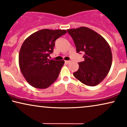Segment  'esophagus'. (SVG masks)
Here are the masks:
<instances>
[{
    "instance_id": "esophagus-1",
    "label": "esophagus",
    "mask_w": 127,
    "mask_h": 127,
    "mask_svg": "<svg viewBox=\"0 0 127 127\" xmlns=\"http://www.w3.org/2000/svg\"><path fill=\"white\" fill-rule=\"evenodd\" d=\"M65 63L66 64H69L70 62V61H65Z\"/></svg>"
}]
</instances>
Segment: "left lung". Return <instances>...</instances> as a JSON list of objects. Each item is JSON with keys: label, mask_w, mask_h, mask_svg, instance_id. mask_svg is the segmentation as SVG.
Listing matches in <instances>:
<instances>
[{"label": "left lung", "mask_w": 127, "mask_h": 127, "mask_svg": "<svg viewBox=\"0 0 127 127\" xmlns=\"http://www.w3.org/2000/svg\"><path fill=\"white\" fill-rule=\"evenodd\" d=\"M75 42L77 52H83L84 61L73 75L77 79L89 86L103 81L110 71L112 52L109 44L101 35L86 27L67 30Z\"/></svg>", "instance_id": "left-lung-1"}]
</instances>
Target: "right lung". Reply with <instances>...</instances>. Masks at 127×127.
<instances>
[{
	"label": "right lung",
	"instance_id": "obj_1",
	"mask_svg": "<svg viewBox=\"0 0 127 127\" xmlns=\"http://www.w3.org/2000/svg\"><path fill=\"white\" fill-rule=\"evenodd\" d=\"M66 32L65 30L43 29L24 40L19 52V67L31 86L46 89L57 79L65 61L48 57L53 52L56 39Z\"/></svg>",
	"mask_w": 127,
	"mask_h": 127
}]
</instances>
